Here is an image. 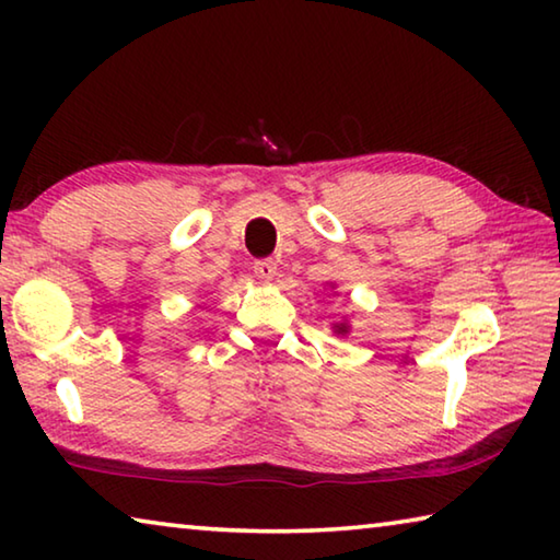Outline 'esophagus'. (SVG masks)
<instances>
[{"instance_id": "esophagus-1", "label": "esophagus", "mask_w": 560, "mask_h": 560, "mask_svg": "<svg viewBox=\"0 0 560 560\" xmlns=\"http://www.w3.org/2000/svg\"><path fill=\"white\" fill-rule=\"evenodd\" d=\"M254 273H257L261 281H273V277H277V264L271 259H261L254 264Z\"/></svg>"}]
</instances>
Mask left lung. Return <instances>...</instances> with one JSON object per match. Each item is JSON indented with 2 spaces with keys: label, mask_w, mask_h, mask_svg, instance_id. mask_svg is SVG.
<instances>
[{
  "label": "left lung",
  "mask_w": 560,
  "mask_h": 560,
  "mask_svg": "<svg viewBox=\"0 0 560 560\" xmlns=\"http://www.w3.org/2000/svg\"><path fill=\"white\" fill-rule=\"evenodd\" d=\"M328 289H330L328 296H338V293H336V283H334V281L328 283ZM330 328H334V334H336V336H340V338H346V336L350 334V324H348V318H343V320H336V324H330Z\"/></svg>",
  "instance_id": "8db88e82"
}]
</instances>
